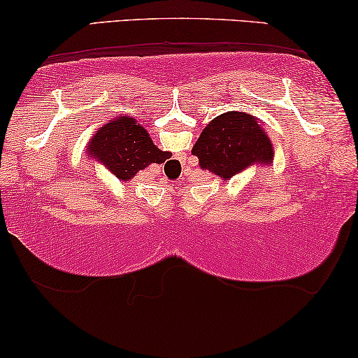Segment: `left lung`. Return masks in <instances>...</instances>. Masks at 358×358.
<instances>
[{
  "instance_id": "obj_1",
  "label": "left lung",
  "mask_w": 358,
  "mask_h": 358,
  "mask_svg": "<svg viewBox=\"0 0 358 358\" xmlns=\"http://www.w3.org/2000/svg\"><path fill=\"white\" fill-rule=\"evenodd\" d=\"M192 155L200 168L228 180L251 164H271L273 150L256 117L231 110L205 127Z\"/></svg>"
}]
</instances>
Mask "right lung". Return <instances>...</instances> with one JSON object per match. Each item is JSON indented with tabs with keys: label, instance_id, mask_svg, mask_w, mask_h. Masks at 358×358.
I'll return each mask as SVG.
<instances>
[{
	"label": "right lung",
	"instance_id": "add662e5",
	"mask_svg": "<svg viewBox=\"0 0 358 358\" xmlns=\"http://www.w3.org/2000/svg\"><path fill=\"white\" fill-rule=\"evenodd\" d=\"M87 155L104 163L119 180H130L151 163H164L166 151L156 148L148 131L130 117L102 125L90 141Z\"/></svg>",
	"mask_w": 358,
	"mask_h": 358
}]
</instances>
